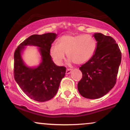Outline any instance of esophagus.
I'll return each mask as SVG.
<instances>
[{"label":"esophagus","instance_id":"esophagus-1","mask_svg":"<svg viewBox=\"0 0 130 130\" xmlns=\"http://www.w3.org/2000/svg\"><path fill=\"white\" fill-rule=\"evenodd\" d=\"M71 71H72V70L71 69H67L66 70V74H69L71 73Z\"/></svg>","mask_w":130,"mask_h":130}]
</instances>
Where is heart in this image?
Masks as SVG:
<instances>
[{
    "instance_id": "obj_1",
    "label": "heart",
    "mask_w": 130,
    "mask_h": 130,
    "mask_svg": "<svg viewBox=\"0 0 130 130\" xmlns=\"http://www.w3.org/2000/svg\"><path fill=\"white\" fill-rule=\"evenodd\" d=\"M96 50V41L89 34L65 35L58 40V44L50 47V53L52 58L58 65H61L66 57L70 62L81 65L89 61Z\"/></svg>"
}]
</instances>
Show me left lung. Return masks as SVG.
I'll return each instance as SVG.
<instances>
[{
	"label": "left lung",
	"mask_w": 130,
	"mask_h": 130,
	"mask_svg": "<svg viewBox=\"0 0 130 130\" xmlns=\"http://www.w3.org/2000/svg\"><path fill=\"white\" fill-rule=\"evenodd\" d=\"M93 36L97 42L96 51L79 68L83 77L77 84L79 93L89 99L102 97L114 87L122 59L114 38L101 33H95Z\"/></svg>",
	"instance_id": "obj_1"
}]
</instances>
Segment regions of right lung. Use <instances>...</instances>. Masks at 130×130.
Returning <instances> with one entry per match:
<instances>
[{"instance_id":"obj_1","label":"right lung","mask_w":130,"mask_h":130,"mask_svg":"<svg viewBox=\"0 0 130 130\" xmlns=\"http://www.w3.org/2000/svg\"><path fill=\"white\" fill-rule=\"evenodd\" d=\"M57 37L55 33L31 35L14 53V79L29 98L39 102L50 100L56 95L66 72V68L56 65L50 55V47ZM28 45L38 47L41 59L37 66H28L22 59L23 51Z\"/></svg>"}]
</instances>
